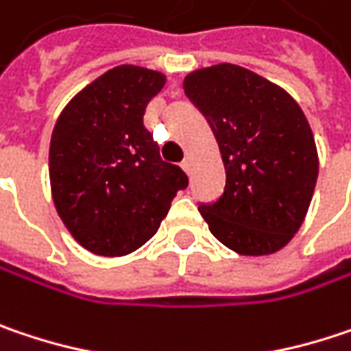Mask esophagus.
Returning a JSON list of instances; mask_svg holds the SVG:
<instances>
[{
    "label": "esophagus",
    "mask_w": 351,
    "mask_h": 351,
    "mask_svg": "<svg viewBox=\"0 0 351 351\" xmlns=\"http://www.w3.org/2000/svg\"><path fill=\"white\" fill-rule=\"evenodd\" d=\"M191 165H193V163H191V158H186V160H184V162H182V167H184V169H186V171H188V173H191Z\"/></svg>",
    "instance_id": "1"
}]
</instances>
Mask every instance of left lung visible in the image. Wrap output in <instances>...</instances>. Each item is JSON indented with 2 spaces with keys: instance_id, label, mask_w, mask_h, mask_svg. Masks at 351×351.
Returning <instances> with one entry per match:
<instances>
[{
  "instance_id": "8db88e82",
  "label": "left lung",
  "mask_w": 351,
  "mask_h": 351,
  "mask_svg": "<svg viewBox=\"0 0 351 351\" xmlns=\"http://www.w3.org/2000/svg\"><path fill=\"white\" fill-rule=\"evenodd\" d=\"M184 91L217 139L226 188L199 213L241 256L282 250L304 223L317 180L310 123L288 91L234 63L195 69Z\"/></svg>"
}]
</instances>
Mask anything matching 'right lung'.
Segmentation results:
<instances>
[{
  "mask_svg": "<svg viewBox=\"0 0 351 351\" xmlns=\"http://www.w3.org/2000/svg\"><path fill=\"white\" fill-rule=\"evenodd\" d=\"M165 75L117 65L84 88L58 117L49 143L56 210L69 234L97 256H128L152 238L171 199L188 188L163 162L143 113Z\"/></svg>",
  "mask_w": 351,
  "mask_h": 351,
  "instance_id": "1",
  "label": "right lung"
}]
</instances>
